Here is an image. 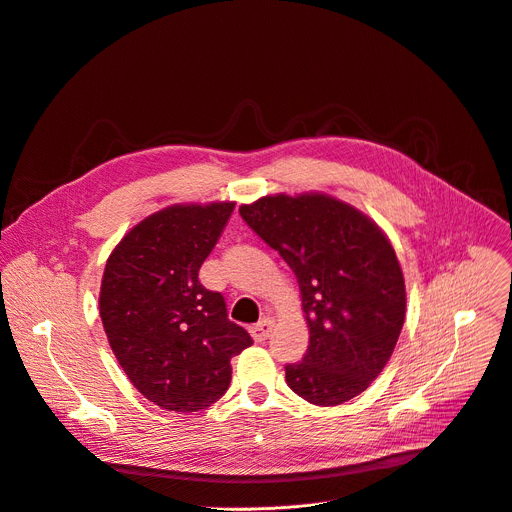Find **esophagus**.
Here are the masks:
<instances>
[{
    "label": "esophagus",
    "mask_w": 512,
    "mask_h": 512,
    "mask_svg": "<svg viewBox=\"0 0 512 512\" xmlns=\"http://www.w3.org/2000/svg\"><path fill=\"white\" fill-rule=\"evenodd\" d=\"M271 329H274V319H261L257 325H253L251 327V335H253V339L255 342H265V339L269 337V333H271Z\"/></svg>",
    "instance_id": "esophagus-1"
}]
</instances>
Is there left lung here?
I'll return each instance as SVG.
<instances>
[{"mask_svg": "<svg viewBox=\"0 0 512 512\" xmlns=\"http://www.w3.org/2000/svg\"><path fill=\"white\" fill-rule=\"evenodd\" d=\"M238 212L298 280L309 350L286 366L288 387L325 407L366 391L405 319V280L389 236L323 191L263 195Z\"/></svg>", "mask_w": 512, "mask_h": 512, "instance_id": "1", "label": "left lung"}]
</instances>
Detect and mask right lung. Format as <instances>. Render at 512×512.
Returning <instances> with one entry per match:
<instances>
[{
	"mask_svg": "<svg viewBox=\"0 0 512 512\" xmlns=\"http://www.w3.org/2000/svg\"><path fill=\"white\" fill-rule=\"evenodd\" d=\"M234 201L173 203L125 232L98 292L109 346L148 401L166 412H199L220 399L232 356L253 344L228 321L220 292L199 284Z\"/></svg>",
	"mask_w": 512,
	"mask_h": 512,
	"instance_id": "add662e5",
	"label": "right lung"
}]
</instances>
